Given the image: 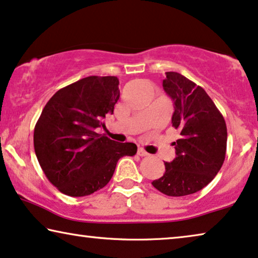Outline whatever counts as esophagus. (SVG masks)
Segmentation results:
<instances>
[{"label": "esophagus", "instance_id": "esophagus-1", "mask_svg": "<svg viewBox=\"0 0 258 258\" xmlns=\"http://www.w3.org/2000/svg\"><path fill=\"white\" fill-rule=\"evenodd\" d=\"M138 155H139V157H147L148 153L144 150V148H138Z\"/></svg>", "mask_w": 258, "mask_h": 258}]
</instances>
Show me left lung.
<instances>
[{
	"label": "left lung",
	"instance_id": "obj_1",
	"mask_svg": "<svg viewBox=\"0 0 258 258\" xmlns=\"http://www.w3.org/2000/svg\"><path fill=\"white\" fill-rule=\"evenodd\" d=\"M165 92L173 100L172 124L180 131L173 143L176 157L165 162V173L152 184L168 197H184L206 187L223 165L227 151V126L207 92L194 82L166 72Z\"/></svg>",
	"mask_w": 258,
	"mask_h": 258
}]
</instances>
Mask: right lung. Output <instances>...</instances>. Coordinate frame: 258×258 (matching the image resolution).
<instances>
[{"mask_svg": "<svg viewBox=\"0 0 258 258\" xmlns=\"http://www.w3.org/2000/svg\"><path fill=\"white\" fill-rule=\"evenodd\" d=\"M119 79L90 76L50 98L34 131V147L45 176L69 197H86L106 186L121 157L137 145L94 132L105 126L119 99Z\"/></svg>", "mask_w": 258, "mask_h": 258, "instance_id": "1", "label": "right lung"}]
</instances>
